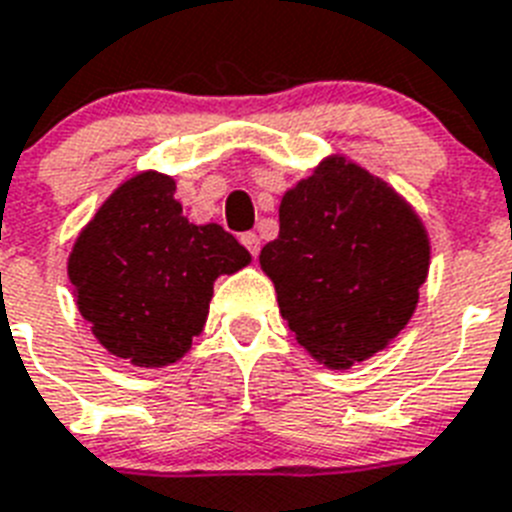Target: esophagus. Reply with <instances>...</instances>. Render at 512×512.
I'll use <instances>...</instances> for the list:
<instances>
[{
  "label": "esophagus",
  "mask_w": 512,
  "mask_h": 512,
  "mask_svg": "<svg viewBox=\"0 0 512 512\" xmlns=\"http://www.w3.org/2000/svg\"><path fill=\"white\" fill-rule=\"evenodd\" d=\"M240 243H243V246L251 251V256H259L261 240H259V235H256V232H243V235H240Z\"/></svg>",
  "instance_id": "obj_1"
}]
</instances>
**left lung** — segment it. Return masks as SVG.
I'll use <instances>...</instances> for the list:
<instances>
[{
    "label": "left lung",
    "mask_w": 512,
    "mask_h": 512,
    "mask_svg": "<svg viewBox=\"0 0 512 512\" xmlns=\"http://www.w3.org/2000/svg\"><path fill=\"white\" fill-rule=\"evenodd\" d=\"M429 259L416 209L382 177L332 154L285 190L280 235L259 264L298 345L345 371L411 322Z\"/></svg>",
    "instance_id": "8db88e82"
}]
</instances>
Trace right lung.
I'll return each instance as SVG.
<instances>
[{
	"label": "right lung",
	"mask_w": 512,
	"mask_h": 512,
	"mask_svg": "<svg viewBox=\"0 0 512 512\" xmlns=\"http://www.w3.org/2000/svg\"><path fill=\"white\" fill-rule=\"evenodd\" d=\"M175 180L138 172L112 190L67 256L75 306L96 340L141 369H164L204 332L214 282L251 264L225 227L193 225Z\"/></svg>",
	"instance_id": "add662e5"
}]
</instances>
